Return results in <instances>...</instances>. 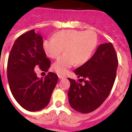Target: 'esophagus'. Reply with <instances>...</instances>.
I'll use <instances>...</instances> for the list:
<instances>
[{"label": "esophagus", "mask_w": 132, "mask_h": 132, "mask_svg": "<svg viewBox=\"0 0 132 132\" xmlns=\"http://www.w3.org/2000/svg\"><path fill=\"white\" fill-rule=\"evenodd\" d=\"M58 77H59L60 79H64V78H65L66 77L64 76V75H58Z\"/></svg>", "instance_id": "1"}]
</instances>
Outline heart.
Returning a JSON list of instances; mask_svg holds the SVG:
<instances>
[{"label": "heart", "mask_w": 132, "mask_h": 132, "mask_svg": "<svg viewBox=\"0 0 132 132\" xmlns=\"http://www.w3.org/2000/svg\"><path fill=\"white\" fill-rule=\"evenodd\" d=\"M98 45L96 33L91 30H63L55 34L52 39L43 42V49L48 57L57 59L65 54L53 65L58 74L65 75L75 64L82 65L91 59Z\"/></svg>", "instance_id": "heart-1"}]
</instances>
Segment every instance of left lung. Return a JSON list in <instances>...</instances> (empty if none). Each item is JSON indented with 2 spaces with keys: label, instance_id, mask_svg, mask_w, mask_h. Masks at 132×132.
<instances>
[{
  "label": "left lung",
  "instance_id": "1",
  "mask_svg": "<svg viewBox=\"0 0 132 132\" xmlns=\"http://www.w3.org/2000/svg\"><path fill=\"white\" fill-rule=\"evenodd\" d=\"M118 57L111 43L101 44L89 61L74 73L79 82L68 78L70 106L76 111L87 114L97 109L111 91L116 79ZM82 81V85L80 84Z\"/></svg>",
  "mask_w": 132,
  "mask_h": 132
}]
</instances>
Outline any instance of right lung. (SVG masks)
<instances>
[{
  "mask_svg": "<svg viewBox=\"0 0 132 132\" xmlns=\"http://www.w3.org/2000/svg\"><path fill=\"white\" fill-rule=\"evenodd\" d=\"M50 65L39 33L31 30L16 39L9 56L7 77L14 98L24 109L39 111L50 102L57 75L49 72L44 79H39L34 69L39 67L47 72Z\"/></svg>",
  "mask_w": 132,
  "mask_h": 132,
  "instance_id": "add662e5",
  "label": "right lung"
}]
</instances>
